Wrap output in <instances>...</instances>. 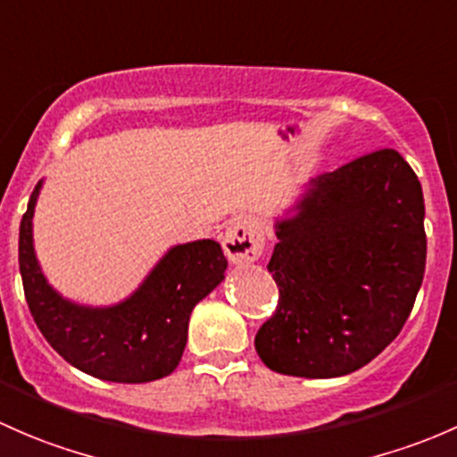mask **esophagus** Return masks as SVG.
<instances>
[{"label": "esophagus", "mask_w": 457, "mask_h": 457, "mask_svg": "<svg viewBox=\"0 0 457 457\" xmlns=\"http://www.w3.org/2000/svg\"><path fill=\"white\" fill-rule=\"evenodd\" d=\"M263 233L260 224L248 215L233 220L228 224L227 233L222 237L224 255L230 263H253L262 257L263 253Z\"/></svg>", "instance_id": "1"}]
</instances>
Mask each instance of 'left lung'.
Returning a JSON list of instances; mask_svg holds the SVG:
<instances>
[{
	"instance_id": "obj_1",
	"label": "left lung",
	"mask_w": 457,
	"mask_h": 457,
	"mask_svg": "<svg viewBox=\"0 0 457 457\" xmlns=\"http://www.w3.org/2000/svg\"><path fill=\"white\" fill-rule=\"evenodd\" d=\"M279 288L255 350L266 368L334 378L368 365L403 330L427 260L425 200L394 149L310 180L275 222Z\"/></svg>"
}]
</instances>
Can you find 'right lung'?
<instances>
[{"mask_svg": "<svg viewBox=\"0 0 457 457\" xmlns=\"http://www.w3.org/2000/svg\"><path fill=\"white\" fill-rule=\"evenodd\" d=\"M44 180L37 182L19 227V272L28 308L46 341L77 370L112 383H149L178 368L191 310L227 270L213 239L169 248L143 284L114 305H81L46 279L32 244V215Z\"/></svg>", "mask_w": 457, "mask_h": 457, "instance_id": "add662e5", "label": "right lung"}]
</instances>
